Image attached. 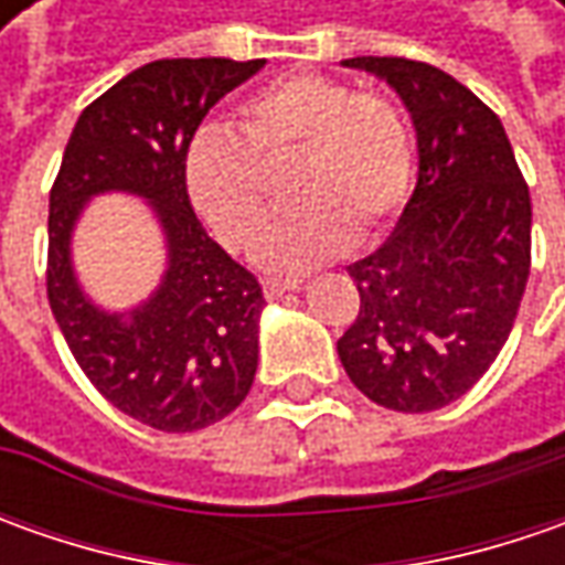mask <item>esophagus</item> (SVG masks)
<instances>
[{"instance_id": "esophagus-1", "label": "esophagus", "mask_w": 565, "mask_h": 565, "mask_svg": "<svg viewBox=\"0 0 565 565\" xmlns=\"http://www.w3.org/2000/svg\"><path fill=\"white\" fill-rule=\"evenodd\" d=\"M301 279H264V295L267 298H282L286 292H298Z\"/></svg>"}]
</instances>
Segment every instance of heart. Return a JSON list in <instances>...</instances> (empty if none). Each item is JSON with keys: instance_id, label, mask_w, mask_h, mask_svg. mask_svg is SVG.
<instances>
[{"instance_id": "1", "label": "heart", "mask_w": 565, "mask_h": 565, "mask_svg": "<svg viewBox=\"0 0 565 565\" xmlns=\"http://www.w3.org/2000/svg\"><path fill=\"white\" fill-rule=\"evenodd\" d=\"M289 156L299 204L254 248V260L270 273L333 260L352 235L371 238L412 191V141L390 99L315 72L279 77L245 99L235 131L206 128L188 147V201L223 245H254L266 218L259 166Z\"/></svg>"}]
</instances>
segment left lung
Wrapping results in <instances>:
<instances>
[{"label": "left lung", "mask_w": 565, "mask_h": 565, "mask_svg": "<svg viewBox=\"0 0 565 565\" xmlns=\"http://www.w3.org/2000/svg\"><path fill=\"white\" fill-rule=\"evenodd\" d=\"M386 81L418 147V182L393 235L349 267L355 323L339 361L371 402L444 408L510 339L532 267V198L500 119L452 75L396 55L345 58Z\"/></svg>", "instance_id": "obj_1"}]
</instances>
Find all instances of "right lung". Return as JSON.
Returning <instances> with one entry per match:
<instances>
[{"mask_svg": "<svg viewBox=\"0 0 565 565\" xmlns=\"http://www.w3.org/2000/svg\"><path fill=\"white\" fill-rule=\"evenodd\" d=\"M264 65L160 58L135 68L81 113L50 191L46 292L55 323L99 393L166 434L226 418L257 374L264 289L194 216L185 157L206 113ZM103 193L141 196L164 232L158 289L121 312L83 292L71 254L83 210Z\"/></svg>", "mask_w": 565, "mask_h": 565, "instance_id": "right-lung-1", "label": "right lung"}]
</instances>
